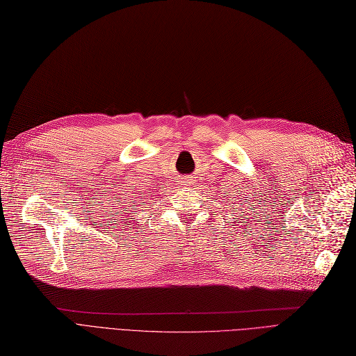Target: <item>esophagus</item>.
<instances>
[{"label":"esophagus","instance_id":"34e87169","mask_svg":"<svg viewBox=\"0 0 356 356\" xmlns=\"http://www.w3.org/2000/svg\"><path fill=\"white\" fill-rule=\"evenodd\" d=\"M192 179L191 177H181V183H183V185H186V186H191L192 185Z\"/></svg>","mask_w":356,"mask_h":356}]
</instances>
